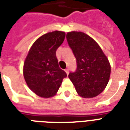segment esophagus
<instances>
[{
    "instance_id": "1",
    "label": "esophagus",
    "mask_w": 130,
    "mask_h": 130,
    "mask_svg": "<svg viewBox=\"0 0 130 130\" xmlns=\"http://www.w3.org/2000/svg\"><path fill=\"white\" fill-rule=\"evenodd\" d=\"M65 72H66V73H67V75L69 74V69H68V68H67V69H65Z\"/></svg>"
}]
</instances>
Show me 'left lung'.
<instances>
[{
	"label": "left lung",
	"mask_w": 130,
	"mask_h": 130,
	"mask_svg": "<svg viewBox=\"0 0 130 130\" xmlns=\"http://www.w3.org/2000/svg\"><path fill=\"white\" fill-rule=\"evenodd\" d=\"M77 63L70 79L77 94L83 98H93L107 86L111 74L107 57L94 40L81 31H71L66 36Z\"/></svg>",
	"instance_id": "left-lung-1"
}]
</instances>
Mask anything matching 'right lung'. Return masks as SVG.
<instances>
[{"label": "right lung", "instance_id": "right-lung-1", "mask_svg": "<svg viewBox=\"0 0 130 130\" xmlns=\"http://www.w3.org/2000/svg\"><path fill=\"white\" fill-rule=\"evenodd\" d=\"M64 31H54L44 34L29 49L23 64V76L27 86L36 94L43 98L54 96L63 78L56 51L64 41Z\"/></svg>", "mask_w": 130, "mask_h": 130}]
</instances>
